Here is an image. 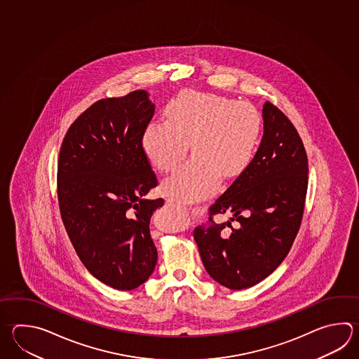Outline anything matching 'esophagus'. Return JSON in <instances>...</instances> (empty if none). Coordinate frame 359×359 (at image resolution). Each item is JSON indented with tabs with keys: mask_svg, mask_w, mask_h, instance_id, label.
I'll return each instance as SVG.
<instances>
[{
	"mask_svg": "<svg viewBox=\"0 0 359 359\" xmlns=\"http://www.w3.org/2000/svg\"><path fill=\"white\" fill-rule=\"evenodd\" d=\"M166 203H168V205H172V207H180V205L176 202L175 199H172V198H166Z\"/></svg>",
	"mask_w": 359,
	"mask_h": 359,
	"instance_id": "obj_1",
	"label": "esophagus"
}]
</instances>
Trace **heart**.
Here are the masks:
<instances>
[{
  "instance_id": "1",
  "label": "heart",
  "mask_w": 359,
  "mask_h": 359,
  "mask_svg": "<svg viewBox=\"0 0 359 359\" xmlns=\"http://www.w3.org/2000/svg\"><path fill=\"white\" fill-rule=\"evenodd\" d=\"M262 117L253 104L210 93L187 92L166 109V121L147 125L142 147L154 168L170 172L191 146L193 158L162 183L170 197L191 201L216 189L221 175L242 174L253 160Z\"/></svg>"
}]
</instances>
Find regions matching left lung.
Here are the masks:
<instances>
[{"mask_svg": "<svg viewBox=\"0 0 359 359\" xmlns=\"http://www.w3.org/2000/svg\"><path fill=\"white\" fill-rule=\"evenodd\" d=\"M262 114L264 137L253 160L216 199L208 222L193 233L210 276L233 290L256 285L278 269L293 245L304 212V144L293 123L273 103H264ZM226 212L233 216L230 222L212 219Z\"/></svg>", "mask_w": 359, "mask_h": 359, "instance_id": "obj_1", "label": "left lung"}]
</instances>
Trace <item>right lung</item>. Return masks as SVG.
Wrapping results in <instances>:
<instances>
[{"mask_svg":"<svg viewBox=\"0 0 359 359\" xmlns=\"http://www.w3.org/2000/svg\"><path fill=\"white\" fill-rule=\"evenodd\" d=\"M154 114L146 90L102 98L74 121L60 149L57 198L66 233L103 284L133 290L152 275L149 219L163 199H146L157 177L142 147Z\"/></svg>","mask_w":359,"mask_h":359,"instance_id":"right-lung-1","label":"right lung"}]
</instances>
